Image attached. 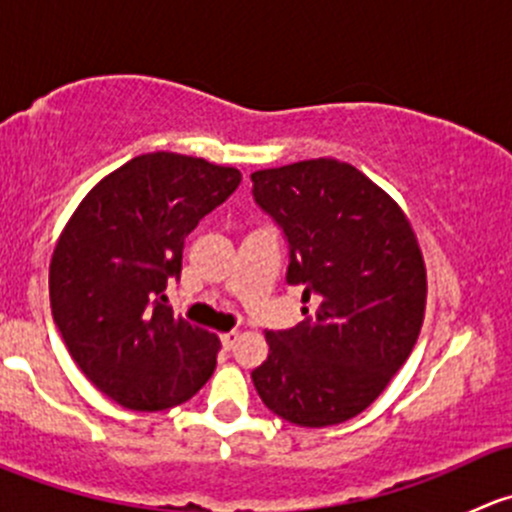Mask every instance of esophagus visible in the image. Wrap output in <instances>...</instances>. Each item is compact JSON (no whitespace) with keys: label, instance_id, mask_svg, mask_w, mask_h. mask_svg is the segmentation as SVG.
<instances>
[{"label":"esophagus","instance_id":"34e87169","mask_svg":"<svg viewBox=\"0 0 512 512\" xmlns=\"http://www.w3.org/2000/svg\"><path fill=\"white\" fill-rule=\"evenodd\" d=\"M237 339H240V332H227L220 337V342H223V349H232L237 344Z\"/></svg>","mask_w":512,"mask_h":512}]
</instances>
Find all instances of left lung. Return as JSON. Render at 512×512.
Returning a JSON list of instances; mask_svg holds the SVG:
<instances>
[{
    "label": "left lung",
    "instance_id": "1",
    "mask_svg": "<svg viewBox=\"0 0 512 512\" xmlns=\"http://www.w3.org/2000/svg\"><path fill=\"white\" fill-rule=\"evenodd\" d=\"M255 203L289 247L287 285L304 319L267 332L252 371L262 404L289 423L334 426L374 404L421 332L426 267L399 205L334 158L257 170Z\"/></svg>",
    "mask_w": 512,
    "mask_h": 512
}]
</instances>
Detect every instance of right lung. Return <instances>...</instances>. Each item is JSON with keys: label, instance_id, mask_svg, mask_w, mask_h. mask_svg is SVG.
<instances>
[{"label": "right lung", "instance_id": "add662e5", "mask_svg": "<svg viewBox=\"0 0 512 512\" xmlns=\"http://www.w3.org/2000/svg\"><path fill=\"white\" fill-rule=\"evenodd\" d=\"M237 168L146 153L76 208L49 267L51 314L98 391L131 411L183 404L213 376L220 342L165 304L185 237L237 190Z\"/></svg>", "mask_w": 512, "mask_h": 512}]
</instances>
